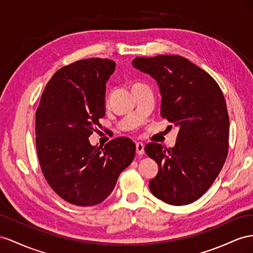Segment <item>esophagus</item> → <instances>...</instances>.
Listing matches in <instances>:
<instances>
[{
  "label": "esophagus",
  "instance_id": "obj_1",
  "mask_svg": "<svg viewBox=\"0 0 253 253\" xmlns=\"http://www.w3.org/2000/svg\"><path fill=\"white\" fill-rule=\"evenodd\" d=\"M135 152L138 155H143L144 154V145L141 142H137L135 143Z\"/></svg>",
  "mask_w": 253,
  "mask_h": 253
}]
</instances>
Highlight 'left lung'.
I'll return each instance as SVG.
<instances>
[{
  "mask_svg": "<svg viewBox=\"0 0 253 253\" xmlns=\"http://www.w3.org/2000/svg\"><path fill=\"white\" fill-rule=\"evenodd\" d=\"M132 64L157 81L160 114L178 127L174 147L154 142L144 147L159 167L148 184L151 192L167 204H190L209 190L228 156L229 114L222 90L183 56H138Z\"/></svg>",
  "mask_w": 253,
  "mask_h": 253,
  "instance_id": "1",
  "label": "left lung"
}]
</instances>
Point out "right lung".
Listing matches in <instances>:
<instances>
[{
    "label": "right lung",
    "mask_w": 253,
    "mask_h": 253,
    "mask_svg": "<svg viewBox=\"0 0 253 253\" xmlns=\"http://www.w3.org/2000/svg\"><path fill=\"white\" fill-rule=\"evenodd\" d=\"M115 63L80 60L59 69L47 83L36 110V151L49 186L78 206L101 203L120 174L132 163L133 142L125 137L92 146L88 137L101 127L106 83Z\"/></svg>",
    "instance_id": "obj_1"
}]
</instances>
